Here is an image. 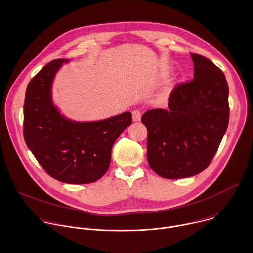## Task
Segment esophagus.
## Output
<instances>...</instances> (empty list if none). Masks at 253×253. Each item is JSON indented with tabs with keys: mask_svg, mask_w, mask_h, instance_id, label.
Returning <instances> with one entry per match:
<instances>
[{
	"mask_svg": "<svg viewBox=\"0 0 253 253\" xmlns=\"http://www.w3.org/2000/svg\"><path fill=\"white\" fill-rule=\"evenodd\" d=\"M141 116H142V113H141L140 110L135 109V110L132 111V117H133L134 121H140L141 120Z\"/></svg>",
	"mask_w": 253,
	"mask_h": 253,
	"instance_id": "1",
	"label": "esophagus"
}]
</instances>
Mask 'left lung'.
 I'll list each match as a JSON object with an SVG mask.
<instances>
[{"instance_id":"1","label":"left lung","mask_w":253,"mask_h":253,"mask_svg":"<svg viewBox=\"0 0 253 253\" xmlns=\"http://www.w3.org/2000/svg\"><path fill=\"white\" fill-rule=\"evenodd\" d=\"M190 55L193 79L173 89L167 109L148 110L141 117L148 132V163L166 179L191 177L206 169L229 121L223 72L206 57Z\"/></svg>"}]
</instances>
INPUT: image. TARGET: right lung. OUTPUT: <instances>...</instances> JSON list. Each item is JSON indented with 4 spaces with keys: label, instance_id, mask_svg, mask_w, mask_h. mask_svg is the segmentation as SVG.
<instances>
[{
    "label": "right lung",
    "instance_id": "obj_1",
    "mask_svg": "<svg viewBox=\"0 0 253 253\" xmlns=\"http://www.w3.org/2000/svg\"><path fill=\"white\" fill-rule=\"evenodd\" d=\"M68 60H53L28 84L24 103V138L44 170L58 181L87 184L109 168L115 140L132 123L124 112L108 119L76 122L65 118L54 106L52 82Z\"/></svg>",
    "mask_w": 253,
    "mask_h": 253
}]
</instances>
